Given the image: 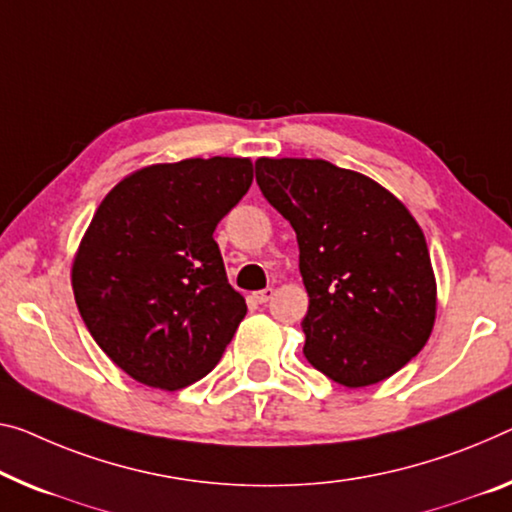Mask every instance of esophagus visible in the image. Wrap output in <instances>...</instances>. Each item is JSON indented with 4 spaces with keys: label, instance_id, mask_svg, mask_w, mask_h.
<instances>
[{
    "label": "esophagus",
    "instance_id": "34e87169",
    "mask_svg": "<svg viewBox=\"0 0 512 512\" xmlns=\"http://www.w3.org/2000/svg\"><path fill=\"white\" fill-rule=\"evenodd\" d=\"M272 295H274V288H263V290H258V293H254V300L258 304H265L272 300Z\"/></svg>",
    "mask_w": 512,
    "mask_h": 512
}]
</instances>
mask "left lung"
<instances>
[{
	"label": "left lung",
	"instance_id": "left-lung-1",
	"mask_svg": "<svg viewBox=\"0 0 512 512\" xmlns=\"http://www.w3.org/2000/svg\"><path fill=\"white\" fill-rule=\"evenodd\" d=\"M256 183L297 233L309 364L357 389L419 355L435 325L437 283L410 210L375 180L325 160L261 157Z\"/></svg>",
	"mask_w": 512,
	"mask_h": 512
}]
</instances>
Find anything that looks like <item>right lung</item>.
Here are the masks:
<instances>
[{
	"label": "right lung",
	"instance_id": "add662e5",
	"mask_svg": "<svg viewBox=\"0 0 512 512\" xmlns=\"http://www.w3.org/2000/svg\"><path fill=\"white\" fill-rule=\"evenodd\" d=\"M247 157L153 164L93 215L73 263L77 309L137 382L176 391L208 375L245 318L212 233L247 194Z\"/></svg>",
	"mask_w": 512,
	"mask_h": 512
}]
</instances>
